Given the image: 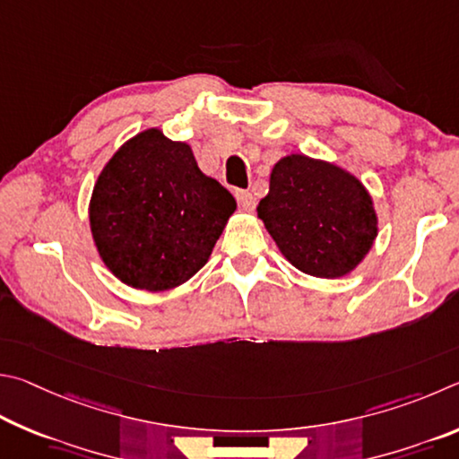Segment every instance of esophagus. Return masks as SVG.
Instances as JSON below:
<instances>
[{
    "instance_id": "esophagus-1",
    "label": "esophagus",
    "mask_w": 459,
    "mask_h": 459,
    "mask_svg": "<svg viewBox=\"0 0 459 459\" xmlns=\"http://www.w3.org/2000/svg\"><path fill=\"white\" fill-rule=\"evenodd\" d=\"M236 199H238L239 207L246 209V212H252V209L255 207V197L250 191H236Z\"/></svg>"
}]
</instances>
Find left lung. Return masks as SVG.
<instances>
[{"instance_id": "8db88e82", "label": "left lung", "mask_w": 459, "mask_h": 459, "mask_svg": "<svg viewBox=\"0 0 459 459\" xmlns=\"http://www.w3.org/2000/svg\"><path fill=\"white\" fill-rule=\"evenodd\" d=\"M258 217L284 258L304 274L341 278L373 247V197L355 175L326 160L288 155L270 173Z\"/></svg>"}]
</instances>
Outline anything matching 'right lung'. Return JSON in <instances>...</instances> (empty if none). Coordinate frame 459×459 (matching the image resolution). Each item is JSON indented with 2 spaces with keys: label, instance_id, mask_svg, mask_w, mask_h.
I'll return each instance as SVG.
<instances>
[{
  "label": "right lung",
  "instance_id": "1",
  "mask_svg": "<svg viewBox=\"0 0 459 459\" xmlns=\"http://www.w3.org/2000/svg\"><path fill=\"white\" fill-rule=\"evenodd\" d=\"M234 212L236 199L201 173L187 143L147 128L104 165L88 220L104 266L120 282L163 292L205 266Z\"/></svg>",
  "mask_w": 459,
  "mask_h": 459
}]
</instances>
